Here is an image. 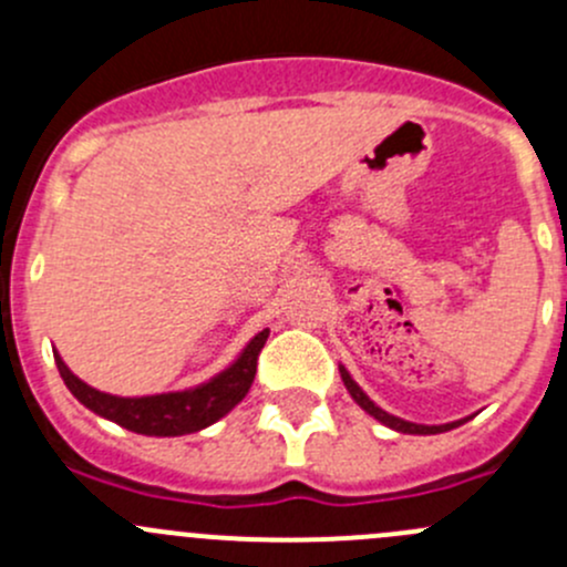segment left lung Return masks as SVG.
<instances>
[{
  "mask_svg": "<svg viewBox=\"0 0 567 567\" xmlns=\"http://www.w3.org/2000/svg\"><path fill=\"white\" fill-rule=\"evenodd\" d=\"M340 375H342V384H346V390L351 392V398L357 400V403L362 405V409L368 411L370 416H375V420L384 422V425L394 427V431H400V433H420V436H427V433H444V431H453V427L461 425V422H447V425H416V422L400 420V416H392V414H386L384 409H379V405H375L373 400L368 398V394L359 390V384L351 379V375H348L346 368H340Z\"/></svg>",
  "mask_w": 567,
  "mask_h": 567,
  "instance_id": "left-lung-1",
  "label": "left lung"
}]
</instances>
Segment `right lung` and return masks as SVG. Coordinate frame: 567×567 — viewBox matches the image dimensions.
I'll use <instances>...</instances> for the list:
<instances>
[{
	"instance_id": "1",
	"label": "right lung",
	"mask_w": 567,
	"mask_h": 567,
	"mask_svg": "<svg viewBox=\"0 0 567 567\" xmlns=\"http://www.w3.org/2000/svg\"><path fill=\"white\" fill-rule=\"evenodd\" d=\"M266 340L268 331H260L244 348L241 357L225 373L210 379L208 384L194 386V390L186 392L151 394V398H117V394L93 390L68 370L60 353H54V359L56 370H60L62 381L73 392V398L99 416H106V420L117 422V425L128 427L134 433H145V436H183V433H194L214 425L216 420H221L227 411H233L247 398L257 373V357H260Z\"/></svg>"
}]
</instances>
